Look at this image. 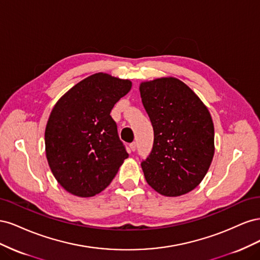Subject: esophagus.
Instances as JSON below:
<instances>
[{"instance_id":"esophagus-1","label":"esophagus","mask_w":260,"mask_h":260,"mask_svg":"<svg viewBox=\"0 0 260 260\" xmlns=\"http://www.w3.org/2000/svg\"><path fill=\"white\" fill-rule=\"evenodd\" d=\"M129 147H130V149L132 152H135L136 149H137V145H136V143H131V144H129Z\"/></svg>"}]
</instances>
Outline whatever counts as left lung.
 I'll use <instances>...</instances> for the list:
<instances>
[{
  "instance_id": "8db88e82",
  "label": "left lung",
  "mask_w": 260,
  "mask_h": 260,
  "mask_svg": "<svg viewBox=\"0 0 260 260\" xmlns=\"http://www.w3.org/2000/svg\"><path fill=\"white\" fill-rule=\"evenodd\" d=\"M139 89L154 129L153 149L141 164L146 182L169 198L191 192L206 176L215 154L208 108L175 77L143 81Z\"/></svg>"
}]
</instances>
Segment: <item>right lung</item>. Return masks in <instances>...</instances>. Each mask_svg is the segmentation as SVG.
Returning a JSON list of instances; mask_svg holds the SVG:
<instances>
[{
  "mask_svg": "<svg viewBox=\"0 0 260 260\" xmlns=\"http://www.w3.org/2000/svg\"><path fill=\"white\" fill-rule=\"evenodd\" d=\"M131 86L128 79L98 73L54 105L44 133L45 154L53 176L68 193L79 198L101 193L128 158L109 114Z\"/></svg>",
  "mask_w": 260,
  "mask_h": 260,
  "instance_id": "right-lung-1",
  "label": "right lung"
}]
</instances>
